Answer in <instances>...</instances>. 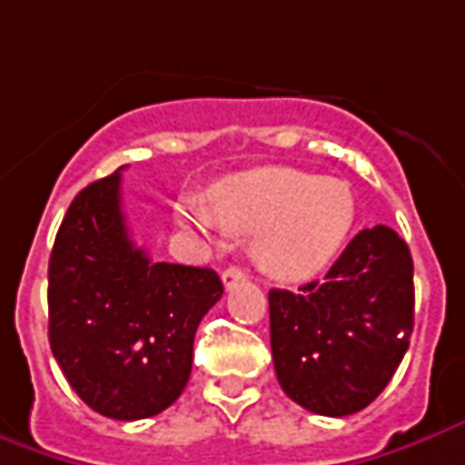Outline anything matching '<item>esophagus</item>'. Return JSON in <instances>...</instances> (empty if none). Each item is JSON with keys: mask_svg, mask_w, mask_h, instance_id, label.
Here are the masks:
<instances>
[{"mask_svg": "<svg viewBox=\"0 0 465 465\" xmlns=\"http://www.w3.org/2000/svg\"><path fill=\"white\" fill-rule=\"evenodd\" d=\"M221 280H223V285H226V290H229V287H233L236 282L246 280V272L242 270V267H229V270H223Z\"/></svg>", "mask_w": 465, "mask_h": 465, "instance_id": "1", "label": "esophagus"}]
</instances>
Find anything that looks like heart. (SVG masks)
I'll use <instances>...</instances> for the list:
<instances>
[{
	"mask_svg": "<svg viewBox=\"0 0 465 465\" xmlns=\"http://www.w3.org/2000/svg\"><path fill=\"white\" fill-rule=\"evenodd\" d=\"M178 219L201 233L219 226L257 233L259 267L280 280H302L339 252L356 219V201L343 180L267 167L219 185L208 203L185 198Z\"/></svg>",
	"mask_w": 465,
	"mask_h": 465,
	"instance_id": "1",
	"label": "heart"
}]
</instances>
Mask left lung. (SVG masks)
Returning a JSON list of instances; mask_svg holds the SVG:
<instances>
[{"label": "left lung", "mask_w": 465, "mask_h": 465, "mask_svg": "<svg viewBox=\"0 0 465 465\" xmlns=\"http://www.w3.org/2000/svg\"><path fill=\"white\" fill-rule=\"evenodd\" d=\"M415 325L412 257L390 226L353 236L323 280L270 290L280 387L300 407L346 418L377 400Z\"/></svg>", "instance_id": "left-lung-1"}]
</instances>
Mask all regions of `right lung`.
I'll use <instances>...</instances> for the list:
<instances>
[{"mask_svg":"<svg viewBox=\"0 0 465 465\" xmlns=\"http://www.w3.org/2000/svg\"><path fill=\"white\" fill-rule=\"evenodd\" d=\"M119 170L86 185L47 264V339L75 394L104 418L163 412L191 379L193 339L223 295L208 267L153 262L129 239Z\"/></svg>","mask_w":465,"mask_h":465,"instance_id":"1","label":"right lung"}]
</instances>
